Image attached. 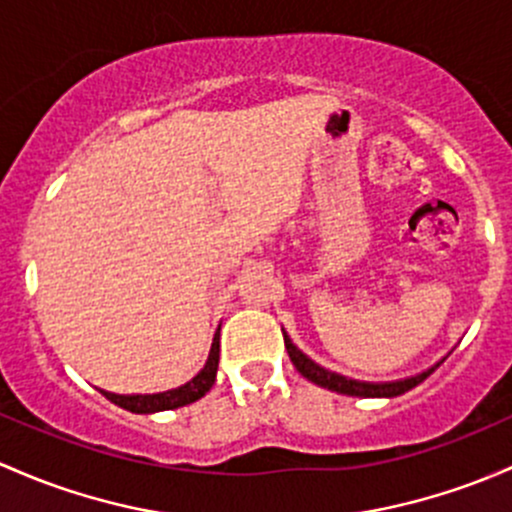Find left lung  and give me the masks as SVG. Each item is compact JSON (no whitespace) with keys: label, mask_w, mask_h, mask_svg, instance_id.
I'll use <instances>...</instances> for the list:
<instances>
[{"label":"left lung","mask_w":512,"mask_h":512,"mask_svg":"<svg viewBox=\"0 0 512 512\" xmlns=\"http://www.w3.org/2000/svg\"><path fill=\"white\" fill-rule=\"evenodd\" d=\"M284 346H287V353H289V358H292L294 368H297L306 380H311V383L319 385V387H326V390H331V392H338V395H348V397H400V395H405L407 390H412V387L424 383V380H427L429 375L439 368V363H437L434 368L424 370V373L414 375V378L395 380V383H360V380L343 378V375L331 373V370L316 365L314 360L306 358V355L301 353L297 346H294L292 338L289 336H284Z\"/></svg>","instance_id":"8db88e82"}]
</instances>
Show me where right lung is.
<instances>
[{
  "label": "right lung",
  "instance_id": "add662e5",
  "mask_svg": "<svg viewBox=\"0 0 512 512\" xmlns=\"http://www.w3.org/2000/svg\"><path fill=\"white\" fill-rule=\"evenodd\" d=\"M218 360H220V328L213 336L211 353H208L206 365L193 375L188 383L174 390L166 392H154V395H115V392H102L110 402H115L122 410L134 412V414H154L164 410H176V407H186L191 402L201 400L215 383V375H218Z\"/></svg>",
  "mask_w": 512,
  "mask_h": 512
}]
</instances>
